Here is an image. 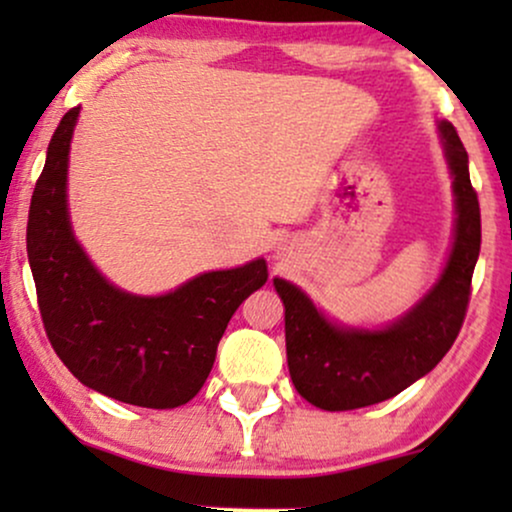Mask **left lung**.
<instances>
[{"label":"left lung","mask_w":512,"mask_h":512,"mask_svg":"<svg viewBox=\"0 0 512 512\" xmlns=\"http://www.w3.org/2000/svg\"><path fill=\"white\" fill-rule=\"evenodd\" d=\"M440 134L455 178V245L436 289L411 313L380 332L339 330L301 289L274 279L286 308L291 380L315 407L349 411L399 395L438 366L462 330L481 248V211L457 129L440 122Z\"/></svg>","instance_id":"obj_1"}]
</instances>
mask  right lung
I'll use <instances>...</instances> for the list:
<instances>
[{
  "label": "right lung",
  "instance_id": "1",
  "mask_svg": "<svg viewBox=\"0 0 512 512\" xmlns=\"http://www.w3.org/2000/svg\"><path fill=\"white\" fill-rule=\"evenodd\" d=\"M79 108L52 134L28 211V262L45 334L74 378L146 409H173L202 390L228 320L267 281V262L209 272L158 298L103 279L67 219V156Z\"/></svg>",
  "mask_w": 512,
  "mask_h": 512
}]
</instances>
